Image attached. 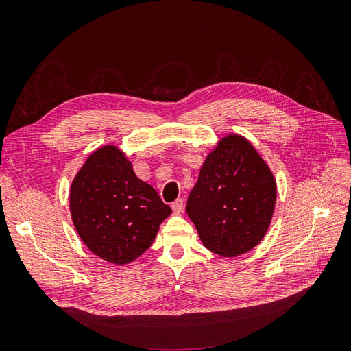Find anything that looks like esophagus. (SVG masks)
I'll list each match as a JSON object with an SVG mask.
<instances>
[{
    "label": "esophagus",
    "mask_w": 351,
    "mask_h": 351,
    "mask_svg": "<svg viewBox=\"0 0 351 351\" xmlns=\"http://www.w3.org/2000/svg\"><path fill=\"white\" fill-rule=\"evenodd\" d=\"M171 208H173V210H174V214H182L183 212V208H184V204H183V199H177V200H174L173 204H171Z\"/></svg>",
    "instance_id": "1"
}]
</instances>
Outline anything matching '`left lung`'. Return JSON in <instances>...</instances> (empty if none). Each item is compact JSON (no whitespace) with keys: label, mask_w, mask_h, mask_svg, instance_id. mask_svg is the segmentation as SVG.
<instances>
[{"label":"left lung","mask_w":351,"mask_h":351,"mask_svg":"<svg viewBox=\"0 0 351 351\" xmlns=\"http://www.w3.org/2000/svg\"><path fill=\"white\" fill-rule=\"evenodd\" d=\"M275 200L277 183L267 162L247 139L228 134L206 156L186 212L208 250L234 258L267 234Z\"/></svg>","instance_id":"8db88e82"}]
</instances>
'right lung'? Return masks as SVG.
Here are the masks:
<instances>
[{"instance_id":"1","label":"right lung","mask_w":351,"mask_h":351,"mask_svg":"<svg viewBox=\"0 0 351 351\" xmlns=\"http://www.w3.org/2000/svg\"><path fill=\"white\" fill-rule=\"evenodd\" d=\"M74 228L88 249L104 261L124 265L151 247L171 208L156 190L137 178L119 147L90 154L70 189Z\"/></svg>"}]
</instances>
